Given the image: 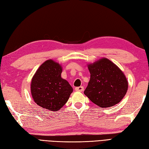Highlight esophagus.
Returning a JSON list of instances; mask_svg holds the SVG:
<instances>
[{
  "label": "esophagus",
  "mask_w": 149,
  "mask_h": 149,
  "mask_svg": "<svg viewBox=\"0 0 149 149\" xmlns=\"http://www.w3.org/2000/svg\"><path fill=\"white\" fill-rule=\"evenodd\" d=\"M75 90L77 91H83L84 90V87L83 86L76 87L75 88Z\"/></svg>",
  "instance_id": "1"
}]
</instances>
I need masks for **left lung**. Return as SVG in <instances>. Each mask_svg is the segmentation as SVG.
<instances>
[{
	"mask_svg": "<svg viewBox=\"0 0 149 149\" xmlns=\"http://www.w3.org/2000/svg\"><path fill=\"white\" fill-rule=\"evenodd\" d=\"M88 67L90 80L84 93L102 108L119 103L128 89V82L121 70L107 58L88 65Z\"/></svg>",
	"mask_w": 149,
	"mask_h": 149,
	"instance_id": "left-lung-1",
	"label": "left lung"
}]
</instances>
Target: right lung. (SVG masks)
<instances>
[{"label":"right lung","instance_id":"obj_1","mask_svg":"<svg viewBox=\"0 0 149 149\" xmlns=\"http://www.w3.org/2000/svg\"><path fill=\"white\" fill-rule=\"evenodd\" d=\"M62 67L49 59L37 70L31 81V91L38 105L49 111H58L67 102L73 88L61 77Z\"/></svg>","mask_w":149,"mask_h":149}]
</instances>
